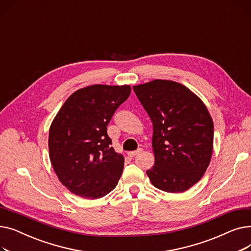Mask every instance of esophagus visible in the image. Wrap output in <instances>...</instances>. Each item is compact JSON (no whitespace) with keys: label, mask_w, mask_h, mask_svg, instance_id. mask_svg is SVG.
<instances>
[{"label":"esophagus","mask_w":251,"mask_h":251,"mask_svg":"<svg viewBox=\"0 0 251 251\" xmlns=\"http://www.w3.org/2000/svg\"><path fill=\"white\" fill-rule=\"evenodd\" d=\"M142 151V149H138L137 151H129L128 152V156L129 157H134L135 155H137L138 153H140Z\"/></svg>","instance_id":"esophagus-1"}]
</instances>
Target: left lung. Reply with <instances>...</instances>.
<instances>
[{
  "label": "left lung",
  "instance_id": "1",
  "mask_svg": "<svg viewBox=\"0 0 251 251\" xmlns=\"http://www.w3.org/2000/svg\"><path fill=\"white\" fill-rule=\"evenodd\" d=\"M152 122V185L184 192L199 182L212 159L214 123L205 104L186 86L155 79L133 86Z\"/></svg>",
  "mask_w": 251,
  "mask_h": 251
}]
</instances>
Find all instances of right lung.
I'll use <instances>...</instances> for the list:
<instances>
[{
	"label": "right lung",
	"instance_id": "right-lung-1",
	"mask_svg": "<svg viewBox=\"0 0 251 251\" xmlns=\"http://www.w3.org/2000/svg\"><path fill=\"white\" fill-rule=\"evenodd\" d=\"M130 92L129 85L95 84L78 89L52 120L49 132L50 160L70 192L97 200L117 186L124 157L111 147L107 126Z\"/></svg>",
	"mask_w": 251,
	"mask_h": 251
}]
</instances>
